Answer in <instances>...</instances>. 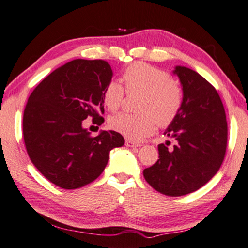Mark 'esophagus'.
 Masks as SVG:
<instances>
[{"mask_svg": "<svg viewBox=\"0 0 248 248\" xmlns=\"http://www.w3.org/2000/svg\"><path fill=\"white\" fill-rule=\"evenodd\" d=\"M125 144H126L127 147H140L141 146L140 142L134 141L132 140H126V141H125Z\"/></svg>", "mask_w": 248, "mask_h": 248, "instance_id": "esophagus-1", "label": "esophagus"}]
</instances>
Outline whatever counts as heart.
Segmentation results:
<instances>
[{
    "label": "heart",
    "mask_w": 248,
    "mask_h": 248,
    "mask_svg": "<svg viewBox=\"0 0 248 248\" xmlns=\"http://www.w3.org/2000/svg\"><path fill=\"white\" fill-rule=\"evenodd\" d=\"M122 79L127 93H140L138 114L119 113L108 119V127L131 140H141L155 131L157 124L167 127L176 119L183 106V88L168 72L142 62L124 69ZM108 110L116 111L124 99L121 84L108 81L102 93Z\"/></svg>",
    "instance_id": "b5f03b06"
}]
</instances>
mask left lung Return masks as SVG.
<instances>
[{"instance_id":"obj_1","label":"left lung","mask_w":248,"mask_h":248,"mask_svg":"<svg viewBox=\"0 0 248 248\" xmlns=\"http://www.w3.org/2000/svg\"><path fill=\"white\" fill-rule=\"evenodd\" d=\"M183 87V106L158 146L159 159L144 170L151 187L168 196H183L208 183L222 164L228 145V123L218 91L193 69L176 66Z\"/></svg>"}]
</instances>
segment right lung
I'll return each mask as SVG.
<instances>
[{
	"label": "right lung",
	"mask_w": 248,
	"mask_h": 248,
	"mask_svg": "<svg viewBox=\"0 0 248 248\" xmlns=\"http://www.w3.org/2000/svg\"><path fill=\"white\" fill-rule=\"evenodd\" d=\"M112 75L107 61L76 59L30 94L23 119L26 150L41 174L61 188H79L98 179L110 151L124 145L120 133L93 137L82 127L88 116L98 126L104 122L102 93Z\"/></svg>",
	"instance_id": "obj_1"
}]
</instances>
